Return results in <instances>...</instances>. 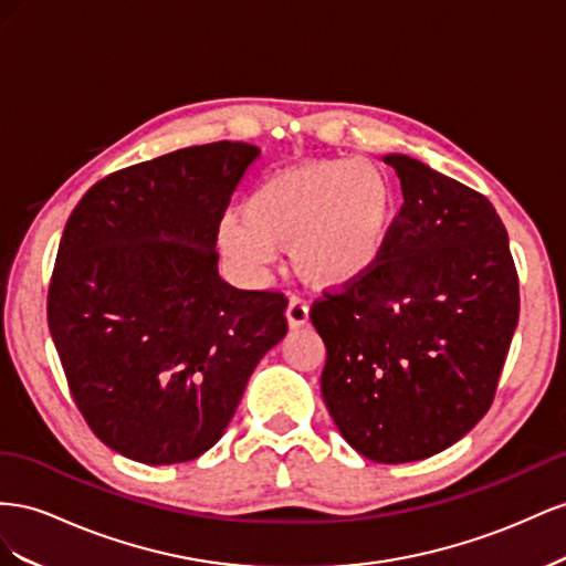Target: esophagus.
Masks as SVG:
<instances>
[{
	"mask_svg": "<svg viewBox=\"0 0 566 566\" xmlns=\"http://www.w3.org/2000/svg\"><path fill=\"white\" fill-rule=\"evenodd\" d=\"M286 317H289V327H303L308 322V303L301 296H292L286 308Z\"/></svg>",
	"mask_w": 566,
	"mask_h": 566,
	"instance_id": "1",
	"label": "esophagus"
}]
</instances>
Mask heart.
Masks as SVG:
<instances>
[{
	"mask_svg": "<svg viewBox=\"0 0 566 566\" xmlns=\"http://www.w3.org/2000/svg\"><path fill=\"white\" fill-rule=\"evenodd\" d=\"M222 224V247L237 263L261 268L272 249L292 247L301 277L342 289L373 270L396 220L391 182L373 164L319 160L272 175Z\"/></svg>",
	"mask_w": 566,
	"mask_h": 566,
	"instance_id": "b5f03b06",
	"label": "heart"
}]
</instances>
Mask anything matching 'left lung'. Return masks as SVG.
<instances>
[{
  "label": "left lung",
  "mask_w": 566,
  "mask_h": 566,
  "mask_svg": "<svg viewBox=\"0 0 566 566\" xmlns=\"http://www.w3.org/2000/svg\"><path fill=\"white\" fill-rule=\"evenodd\" d=\"M402 206L365 277L322 292V398L360 455L412 462L489 412L520 322V277L493 203L410 156L384 158Z\"/></svg>",
  "instance_id": "obj_1"
}]
</instances>
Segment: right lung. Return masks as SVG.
Listing matches in <instances>:
<instances>
[{"label":"right lung","instance_id":"obj_1","mask_svg":"<svg viewBox=\"0 0 566 566\" xmlns=\"http://www.w3.org/2000/svg\"><path fill=\"white\" fill-rule=\"evenodd\" d=\"M258 149L187 147L92 185L63 230L46 319L80 415L144 464L213 448L263 355L286 334V296L218 274V232Z\"/></svg>","mask_w":566,"mask_h":566}]
</instances>
